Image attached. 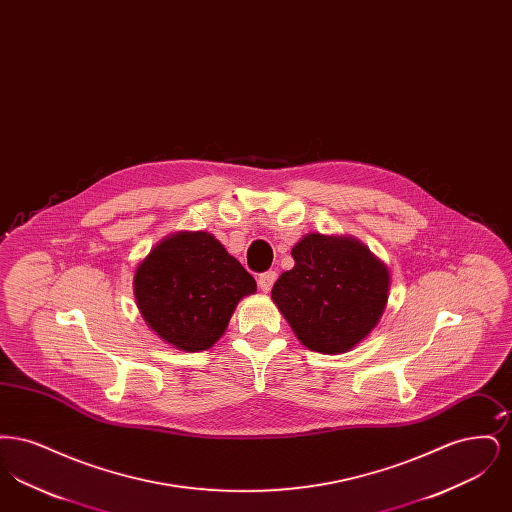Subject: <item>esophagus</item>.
<instances>
[{
	"instance_id": "34e87169",
	"label": "esophagus",
	"mask_w": 512,
	"mask_h": 512,
	"mask_svg": "<svg viewBox=\"0 0 512 512\" xmlns=\"http://www.w3.org/2000/svg\"><path fill=\"white\" fill-rule=\"evenodd\" d=\"M276 276H278V274H276L274 270H267V272H263V274L259 276V288H261V292H270L272 284L276 282Z\"/></svg>"
}]
</instances>
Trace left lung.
Returning a JSON list of instances; mask_svg holds the SVG:
<instances>
[{
  "label": "left lung",
  "mask_w": 512,
  "mask_h": 512,
  "mask_svg": "<svg viewBox=\"0 0 512 512\" xmlns=\"http://www.w3.org/2000/svg\"><path fill=\"white\" fill-rule=\"evenodd\" d=\"M292 257L295 265L280 274L270 295L297 340L326 355L365 340L388 303V267L347 236L307 234Z\"/></svg>",
  "instance_id": "obj_1"
}]
</instances>
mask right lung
I'll return each instance as SVG.
<instances>
[{
    "label": "right lung",
    "mask_w": 512,
    "mask_h": 512,
    "mask_svg": "<svg viewBox=\"0 0 512 512\" xmlns=\"http://www.w3.org/2000/svg\"><path fill=\"white\" fill-rule=\"evenodd\" d=\"M255 292V278L209 232L172 234L134 274V295L147 326L188 353L219 341L240 299Z\"/></svg>",
    "instance_id": "1"
}]
</instances>
